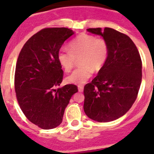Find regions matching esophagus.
I'll return each mask as SVG.
<instances>
[{"instance_id": "34e87169", "label": "esophagus", "mask_w": 154, "mask_h": 154, "mask_svg": "<svg viewBox=\"0 0 154 154\" xmlns=\"http://www.w3.org/2000/svg\"><path fill=\"white\" fill-rule=\"evenodd\" d=\"M83 90H84V87L82 86V85H79V86H78V91L83 92Z\"/></svg>"}]
</instances>
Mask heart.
<instances>
[{
  "label": "heart",
  "mask_w": 154,
  "mask_h": 154,
  "mask_svg": "<svg viewBox=\"0 0 154 154\" xmlns=\"http://www.w3.org/2000/svg\"><path fill=\"white\" fill-rule=\"evenodd\" d=\"M108 57V46L106 42L94 36L82 34L69 45V50L60 49L58 52L57 60L65 72H69L76 62L81 58L79 63L82 67L74 70L66 77L69 84L82 85L92 77L94 71L98 72L105 64Z\"/></svg>",
  "instance_id": "1"
}]
</instances>
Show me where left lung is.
<instances>
[{
  "label": "left lung",
  "mask_w": 154,
  "mask_h": 154,
  "mask_svg": "<svg viewBox=\"0 0 154 154\" xmlns=\"http://www.w3.org/2000/svg\"><path fill=\"white\" fill-rule=\"evenodd\" d=\"M103 37L108 57L91 83L84 88V111L90 119L109 122L125 115L134 103L142 72L139 52L127 35L111 28L88 29Z\"/></svg>",
  "instance_id": "1"
}]
</instances>
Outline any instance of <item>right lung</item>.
Wrapping results in <instances>:
<instances>
[{
	"instance_id": "add662e5",
	"label": "right lung",
	"mask_w": 154,
	"mask_h": 154,
	"mask_svg": "<svg viewBox=\"0 0 154 154\" xmlns=\"http://www.w3.org/2000/svg\"><path fill=\"white\" fill-rule=\"evenodd\" d=\"M73 34L67 28L44 29L28 40L18 57L17 98L25 117L42 129H53L62 122L65 108L78 91L74 85L55 89L63 79L58 52Z\"/></svg>"
}]
</instances>
